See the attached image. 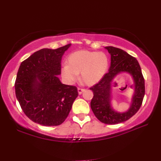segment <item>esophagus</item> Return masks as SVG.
<instances>
[{
  "label": "esophagus",
  "instance_id": "34e87169",
  "mask_svg": "<svg viewBox=\"0 0 161 161\" xmlns=\"http://www.w3.org/2000/svg\"><path fill=\"white\" fill-rule=\"evenodd\" d=\"M85 90H86L85 89H82V88H80V87H78V94H79V95H81V94L83 93Z\"/></svg>",
  "mask_w": 161,
  "mask_h": 161
}]
</instances>
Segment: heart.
Returning <instances> with one entry per match:
<instances>
[{
	"instance_id": "b5f03b06",
	"label": "heart",
	"mask_w": 161,
	"mask_h": 161,
	"mask_svg": "<svg viewBox=\"0 0 161 161\" xmlns=\"http://www.w3.org/2000/svg\"><path fill=\"white\" fill-rule=\"evenodd\" d=\"M62 66V75L68 83H74L78 78L87 86H94L101 80L108 69L109 60L104 53L81 50L72 53Z\"/></svg>"
}]
</instances>
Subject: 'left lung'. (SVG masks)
Returning <instances> with one entry per match:
<instances>
[{"instance_id": "left-lung-1", "label": "left lung", "mask_w": 161, "mask_h": 161, "mask_svg": "<svg viewBox=\"0 0 161 161\" xmlns=\"http://www.w3.org/2000/svg\"><path fill=\"white\" fill-rule=\"evenodd\" d=\"M104 48L111 54V66L104 78L97 84L90 87L94 94L90 107L95 116L102 123L114 125L128 120L138 111L145 94L144 79L136 58L120 48L113 46ZM123 72L128 73L132 77L133 85L131 87L133 92L129 109L120 112L112 106V92L114 79L117 75Z\"/></svg>"}]
</instances>
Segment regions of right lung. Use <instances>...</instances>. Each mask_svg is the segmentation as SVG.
Instances as JSON below:
<instances>
[{"label":"right lung","mask_w":161,"mask_h":161,"mask_svg":"<svg viewBox=\"0 0 161 161\" xmlns=\"http://www.w3.org/2000/svg\"><path fill=\"white\" fill-rule=\"evenodd\" d=\"M71 44L55 50L43 48L21 63L15 81V94L24 113L45 126L62 124L78 97L75 86L63 84L61 61Z\"/></svg>","instance_id":"add662e5"}]
</instances>
